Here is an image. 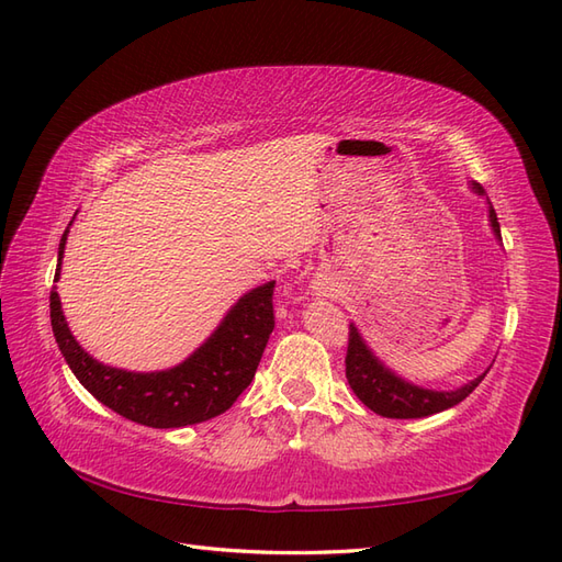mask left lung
<instances>
[{
	"instance_id": "8db88e82",
	"label": "left lung",
	"mask_w": 562,
	"mask_h": 562,
	"mask_svg": "<svg viewBox=\"0 0 562 562\" xmlns=\"http://www.w3.org/2000/svg\"><path fill=\"white\" fill-rule=\"evenodd\" d=\"M473 190L475 193H483V188L479 183H473ZM487 212H491L493 232L499 238V222L493 205ZM485 374L475 376L473 381H469V384H463L461 389H453V391H432V389L415 386L411 381L393 374L391 369L367 348L360 330L350 324L345 376H348V384L355 391V396L376 415L408 420V417H427V415L453 408V405L461 403L469 393H473V389L481 384Z\"/></svg>"
}]
</instances>
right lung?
Returning a JSON list of instances; mask_svg holds the SVG:
<instances>
[{
    "instance_id": "add662e5",
    "label": "right lung",
    "mask_w": 562,
    "mask_h": 562,
    "mask_svg": "<svg viewBox=\"0 0 562 562\" xmlns=\"http://www.w3.org/2000/svg\"><path fill=\"white\" fill-rule=\"evenodd\" d=\"M67 234L69 226L59 238L55 282L59 280ZM272 290L274 282H266L244 294L186 362L164 372H127L93 360L71 336L55 290L50 292V324L59 352L93 398L139 425L186 427L229 411L254 381L274 328Z\"/></svg>"
}]
</instances>
